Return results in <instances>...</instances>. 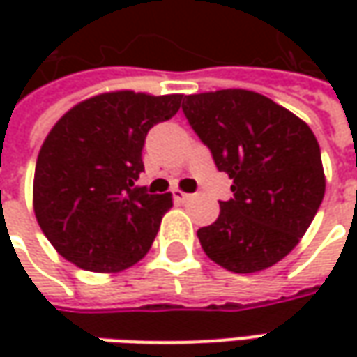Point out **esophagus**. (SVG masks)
Instances as JSON below:
<instances>
[{"label":"esophagus","instance_id":"obj_1","mask_svg":"<svg viewBox=\"0 0 357 357\" xmlns=\"http://www.w3.org/2000/svg\"><path fill=\"white\" fill-rule=\"evenodd\" d=\"M172 199L176 200V202H185V200L190 199V195H188V192H183L181 188H174V190H172Z\"/></svg>","mask_w":357,"mask_h":357}]
</instances>
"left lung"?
I'll return each instance as SVG.
<instances>
[{
	"label": "left lung",
	"mask_w": 357,
	"mask_h": 357,
	"mask_svg": "<svg viewBox=\"0 0 357 357\" xmlns=\"http://www.w3.org/2000/svg\"><path fill=\"white\" fill-rule=\"evenodd\" d=\"M185 117L232 178L202 250L218 266L252 274L294 250L326 192L320 144L308 125L260 93L220 89L186 95Z\"/></svg>",
	"instance_id": "1"
}]
</instances>
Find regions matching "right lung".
Returning <instances> with one entry per match:
<instances>
[{
  "instance_id": "obj_1",
  "label": "right lung",
  "mask_w": 357,
  "mask_h": 357,
  "mask_svg": "<svg viewBox=\"0 0 357 357\" xmlns=\"http://www.w3.org/2000/svg\"><path fill=\"white\" fill-rule=\"evenodd\" d=\"M183 95L111 91L77 103L49 130L33 176L35 218L53 248L89 272H121L149 252L171 192L137 186L144 137Z\"/></svg>"
}]
</instances>
